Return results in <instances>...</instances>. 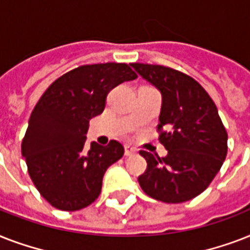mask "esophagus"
<instances>
[{
    "instance_id": "obj_1",
    "label": "esophagus",
    "mask_w": 250,
    "mask_h": 250,
    "mask_svg": "<svg viewBox=\"0 0 250 250\" xmlns=\"http://www.w3.org/2000/svg\"><path fill=\"white\" fill-rule=\"evenodd\" d=\"M125 154L127 157L133 156V154H136V149L132 148V146H129V145H125Z\"/></svg>"
}]
</instances>
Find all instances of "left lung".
I'll use <instances>...</instances> for the list:
<instances>
[{
  "label": "left lung",
  "mask_w": 250,
  "mask_h": 250,
  "mask_svg": "<svg viewBox=\"0 0 250 250\" xmlns=\"http://www.w3.org/2000/svg\"><path fill=\"white\" fill-rule=\"evenodd\" d=\"M135 71L160 90L158 132L167 156L141 150L146 171L139 184L154 200L189 201L209 187L227 156V132L206 90L190 76L157 64L131 63Z\"/></svg>",
  "instance_id": "obj_1"
}]
</instances>
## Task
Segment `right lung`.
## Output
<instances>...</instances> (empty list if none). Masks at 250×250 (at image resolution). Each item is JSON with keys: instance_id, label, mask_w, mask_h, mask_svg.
I'll list each match as a JSON object with an SVG mask.
<instances>
[{"instance_id": "1", "label": "right lung", "mask_w": 250, "mask_h": 250, "mask_svg": "<svg viewBox=\"0 0 250 250\" xmlns=\"http://www.w3.org/2000/svg\"><path fill=\"white\" fill-rule=\"evenodd\" d=\"M136 78L125 63L88 64L58 78L41 96L29 117L21 156L52 206L75 211L100 196L104 174L125 148L115 140L85 146L89 121L104 111L114 86Z\"/></svg>"}]
</instances>
